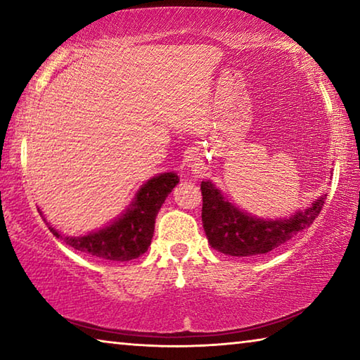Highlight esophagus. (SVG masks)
I'll use <instances>...</instances> for the list:
<instances>
[{"label": "esophagus", "mask_w": 360, "mask_h": 360, "mask_svg": "<svg viewBox=\"0 0 360 360\" xmlns=\"http://www.w3.org/2000/svg\"><path fill=\"white\" fill-rule=\"evenodd\" d=\"M187 167H188V169H191V172H197V168L200 167V163H198L197 158H188Z\"/></svg>", "instance_id": "34e87169"}]
</instances>
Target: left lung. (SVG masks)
Segmentation results:
<instances>
[{
  "mask_svg": "<svg viewBox=\"0 0 360 360\" xmlns=\"http://www.w3.org/2000/svg\"><path fill=\"white\" fill-rule=\"evenodd\" d=\"M202 222L212 249L233 257H248L273 251L309 227L324 206L327 195H321L308 208L289 217L264 219L252 216L224 197L211 181H202Z\"/></svg>",
  "mask_w": 360,
  "mask_h": 360,
  "instance_id": "left-lung-1",
  "label": "left lung"
}]
</instances>
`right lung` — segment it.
Returning <instances> with one entry per match:
<instances>
[{"label": "right lung", "mask_w": 360, "mask_h": 360, "mask_svg": "<svg viewBox=\"0 0 360 360\" xmlns=\"http://www.w3.org/2000/svg\"><path fill=\"white\" fill-rule=\"evenodd\" d=\"M178 182L179 178L174 172L155 174L138 188L129 208L117 219L87 235L65 236L47 224L49 230L82 254L114 262L133 260L148 251L154 236L157 212Z\"/></svg>", "instance_id": "obj_1"}]
</instances>
